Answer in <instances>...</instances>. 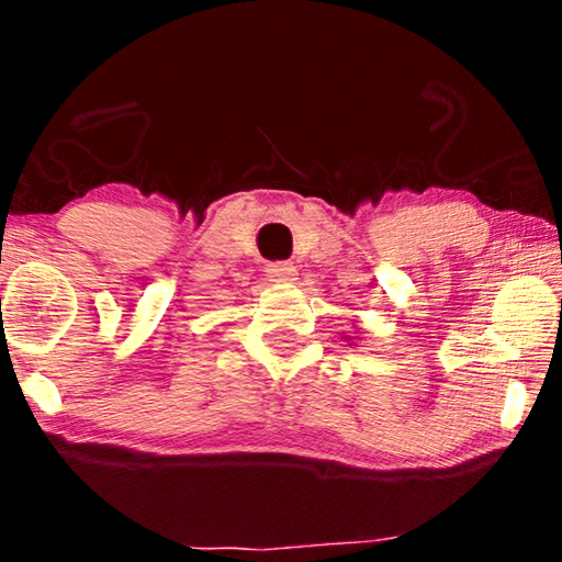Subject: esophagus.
Instances as JSON below:
<instances>
[{
	"mask_svg": "<svg viewBox=\"0 0 562 562\" xmlns=\"http://www.w3.org/2000/svg\"><path fill=\"white\" fill-rule=\"evenodd\" d=\"M266 276L273 283H283V286H289V283L296 281L299 271H296L294 263H271L266 268Z\"/></svg>",
	"mask_w": 562,
	"mask_h": 562,
	"instance_id": "esophagus-1",
	"label": "esophagus"
}]
</instances>
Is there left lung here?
Here are the masks:
<instances>
[{
  "instance_id": "8db88e82",
  "label": "left lung",
  "mask_w": 562,
  "mask_h": 562,
  "mask_svg": "<svg viewBox=\"0 0 562 562\" xmlns=\"http://www.w3.org/2000/svg\"><path fill=\"white\" fill-rule=\"evenodd\" d=\"M345 337H348V335H345ZM348 340H350V337H348Z\"/></svg>"
}]
</instances>
